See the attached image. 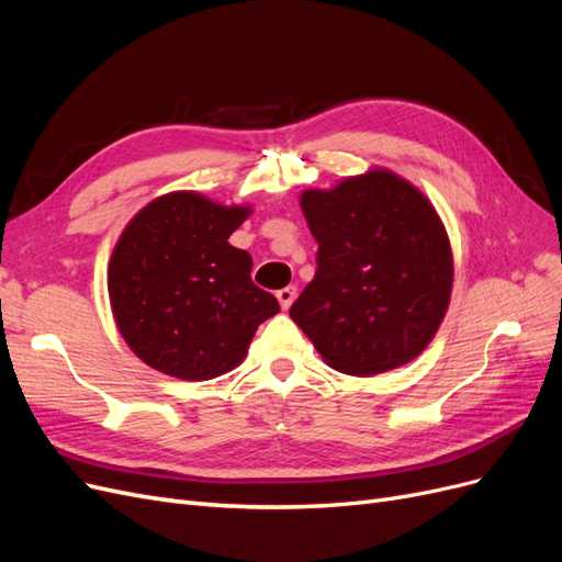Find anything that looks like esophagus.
Wrapping results in <instances>:
<instances>
[{"instance_id": "obj_1", "label": "esophagus", "mask_w": 562, "mask_h": 562, "mask_svg": "<svg viewBox=\"0 0 562 562\" xmlns=\"http://www.w3.org/2000/svg\"><path fill=\"white\" fill-rule=\"evenodd\" d=\"M295 297H297L295 285H285V288H281V291H277V300L281 304V310H291V304L295 302Z\"/></svg>"}]
</instances>
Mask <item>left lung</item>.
Wrapping results in <instances>:
<instances>
[{
    "mask_svg": "<svg viewBox=\"0 0 562 562\" xmlns=\"http://www.w3.org/2000/svg\"><path fill=\"white\" fill-rule=\"evenodd\" d=\"M318 244L316 274L291 318L330 368L380 375L434 339L452 291L443 223L417 187L391 171L300 196Z\"/></svg>",
    "mask_w": 562,
    "mask_h": 562,
    "instance_id": "left-lung-1",
    "label": "left lung"
}]
</instances>
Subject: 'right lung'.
Segmentation results:
<instances>
[{
    "label": "right lung",
    "mask_w": 562,
    "mask_h": 562,
    "mask_svg": "<svg viewBox=\"0 0 562 562\" xmlns=\"http://www.w3.org/2000/svg\"><path fill=\"white\" fill-rule=\"evenodd\" d=\"M248 206L196 192L159 196L114 246L108 288L116 328L140 361L178 380H213L244 361L277 297L252 283L250 255L229 246Z\"/></svg>",
    "instance_id": "obj_1"
}]
</instances>
